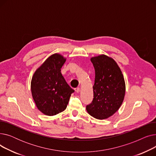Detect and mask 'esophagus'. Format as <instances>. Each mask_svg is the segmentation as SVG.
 Instances as JSON below:
<instances>
[{
  "label": "esophagus",
  "mask_w": 156,
  "mask_h": 156,
  "mask_svg": "<svg viewBox=\"0 0 156 156\" xmlns=\"http://www.w3.org/2000/svg\"><path fill=\"white\" fill-rule=\"evenodd\" d=\"M75 90L77 93H78V92H80V87H76V88H75Z\"/></svg>",
  "instance_id": "34e87169"
}]
</instances>
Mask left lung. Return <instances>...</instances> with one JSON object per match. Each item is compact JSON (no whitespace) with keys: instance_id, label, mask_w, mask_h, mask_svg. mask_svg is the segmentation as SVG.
<instances>
[{"instance_id":"1","label":"left lung","mask_w":156,"mask_h":156,"mask_svg":"<svg viewBox=\"0 0 156 156\" xmlns=\"http://www.w3.org/2000/svg\"><path fill=\"white\" fill-rule=\"evenodd\" d=\"M95 69L94 98L87 112L94 118L104 119L120 108L125 94L123 75L114 59L105 55L91 58Z\"/></svg>"}]
</instances>
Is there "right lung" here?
Listing matches in <instances>:
<instances>
[{
    "mask_svg": "<svg viewBox=\"0 0 156 156\" xmlns=\"http://www.w3.org/2000/svg\"><path fill=\"white\" fill-rule=\"evenodd\" d=\"M66 61L57 54L50 56L35 71L31 82V94L37 108L47 116L66 109L75 90L66 81L61 68Z\"/></svg>",
    "mask_w": 156,
    "mask_h": 156,
    "instance_id": "add662e5",
    "label": "right lung"
}]
</instances>
